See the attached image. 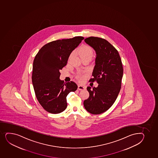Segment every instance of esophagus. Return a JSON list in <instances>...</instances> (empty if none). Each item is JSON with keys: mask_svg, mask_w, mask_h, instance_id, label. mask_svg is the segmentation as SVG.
Wrapping results in <instances>:
<instances>
[{"mask_svg": "<svg viewBox=\"0 0 158 158\" xmlns=\"http://www.w3.org/2000/svg\"><path fill=\"white\" fill-rule=\"evenodd\" d=\"M78 89L79 90H84L85 89V87L82 86V85H78Z\"/></svg>", "mask_w": 158, "mask_h": 158, "instance_id": "34e87169", "label": "esophagus"}]
</instances>
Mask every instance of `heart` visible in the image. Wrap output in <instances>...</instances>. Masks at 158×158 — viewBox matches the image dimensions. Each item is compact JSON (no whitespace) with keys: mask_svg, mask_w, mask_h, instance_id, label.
I'll use <instances>...</instances> for the list:
<instances>
[{"mask_svg":"<svg viewBox=\"0 0 158 158\" xmlns=\"http://www.w3.org/2000/svg\"><path fill=\"white\" fill-rule=\"evenodd\" d=\"M77 52L80 56V57L81 58V59L86 57L92 58L94 54L92 48L88 45H83L81 46L80 48H78ZM73 55V53H71V54L70 55L69 58V60L72 57ZM85 77H86L85 74L78 73L77 75L76 78L80 82H82L85 80Z\"/></svg>","mask_w":158,"mask_h":158,"instance_id":"obj_1","label":"heart"}]
</instances>
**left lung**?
<instances>
[{
    "label": "left lung",
    "mask_w": 158,
    "mask_h": 158,
    "mask_svg": "<svg viewBox=\"0 0 158 158\" xmlns=\"http://www.w3.org/2000/svg\"><path fill=\"white\" fill-rule=\"evenodd\" d=\"M85 42L96 52L94 78L89 81H97V88L87 87L89 97L84 101L85 110L94 115L108 110L115 101L122 85L123 67L117 49L106 40L101 37H88Z\"/></svg>",
    "instance_id": "8db88e82"
}]
</instances>
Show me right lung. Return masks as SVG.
Returning <instances> with one entry per match:
<instances>
[{
  "label": "right lung",
  "instance_id": "obj_1",
  "mask_svg": "<svg viewBox=\"0 0 158 158\" xmlns=\"http://www.w3.org/2000/svg\"><path fill=\"white\" fill-rule=\"evenodd\" d=\"M83 39L82 36H75L48 43L34 58L32 75L34 92L41 106L50 113L63 112L67 106V95L78 88L74 82L60 80V71Z\"/></svg>",
  "mask_w": 158,
  "mask_h": 158
}]
</instances>
